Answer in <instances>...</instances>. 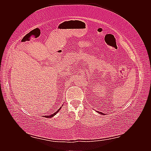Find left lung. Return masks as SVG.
Listing matches in <instances>:
<instances>
[{"label": "left lung", "mask_w": 151, "mask_h": 151, "mask_svg": "<svg viewBox=\"0 0 151 151\" xmlns=\"http://www.w3.org/2000/svg\"><path fill=\"white\" fill-rule=\"evenodd\" d=\"M98 113H100V114H103V113H101V112H99V111Z\"/></svg>", "instance_id": "obj_1"}]
</instances>
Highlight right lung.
<instances>
[{"label": "right lung", "mask_w": 151, "mask_h": 151, "mask_svg": "<svg viewBox=\"0 0 151 151\" xmlns=\"http://www.w3.org/2000/svg\"><path fill=\"white\" fill-rule=\"evenodd\" d=\"M61 108L62 107H60V108H59L58 109V110L55 112V113H53V114H52V115H49V116H45V117H46V118H52V117H53L54 115H56V114L59 111V110H60V109H61Z\"/></svg>", "instance_id": "right-lung-1"}]
</instances>
